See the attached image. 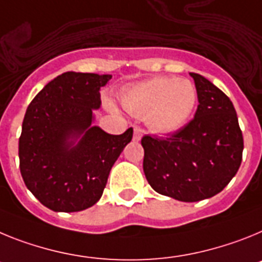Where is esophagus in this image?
I'll return each instance as SVG.
<instances>
[{
  "label": "esophagus",
  "mask_w": 262,
  "mask_h": 262,
  "mask_svg": "<svg viewBox=\"0 0 262 262\" xmlns=\"http://www.w3.org/2000/svg\"><path fill=\"white\" fill-rule=\"evenodd\" d=\"M141 137H142V129L140 128H134L133 130V141H140Z\"/></svg>",
  "instance_id": "obj_1"
}]
</instances>
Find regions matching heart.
Instances as JSON below:
<instances>
[{
    "label": "heart",
    "instance_id": "b5f03b06",
    "mask_svg": "<svg viewBox=\"0 0 262 262\" xmlns=\"http://www.w3.org/2000/svg\"><path fill=\"white\" fill-rule=\"evenodd\" d=\"M122 101L133 115L149 117L156 130L171 132L190 117L196 103V90L185 79L157 76L132 88Z\"/></svg>",
    "mask_w": 262,
    "mask_h": 262
}]
</instances>
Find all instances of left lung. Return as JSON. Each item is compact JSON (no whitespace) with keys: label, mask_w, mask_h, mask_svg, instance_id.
I'll use <instances>...</instances> for the list:
<instances>
[{"label":"left lung","mask_w":262,"mask_h":262,"mask_svg":"<svg viewBox=\"0 0 262 262\" xmlns=\"http://www.w3.org/2000/svg\"><path fill=\"white\" fill-rule=\"evenodd\" d=\"M198 101L194 118L158 138L144 136V172L158 194L199 202L219 194L237 172L244 140L233 104L226 93L191 72Z\"/></svg>","instance_id":"left-lung-1"}]
</instances>
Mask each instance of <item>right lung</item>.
I'll return each mask as SVG.
<instances>
[{
    "label": "right lung",
    "instance_id": "add662e5",
    "mask_svg": "<svg viewBox=\"0 0 262 262\" xmlns=\"http://www.w3.org/2000/svg\"><path fill=\"white\" fill-rule=\"evenodd\" d=\"M111 75L64 72L45 85L27 106L19 137L25 185L55 212H77L101 198L109 172L133 137L92 126L100 88ZM79 138L77 144L74 141Z\"/></svg>",
    "mask_w": 262,
    "mask_h": 262
}]
</instances>
